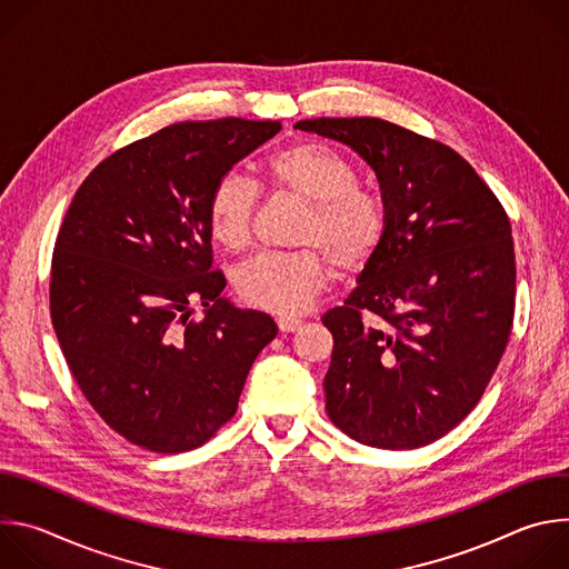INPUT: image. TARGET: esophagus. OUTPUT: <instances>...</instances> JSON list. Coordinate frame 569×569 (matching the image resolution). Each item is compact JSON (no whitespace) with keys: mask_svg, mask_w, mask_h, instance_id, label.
<instances>
[{"mask_svg":"<svg viewBox=\"0 0 569 569\" xmlns=\"http://www.w3.org/2000/svg\"><path fill=\"white\" fill-rule=\"evenodd\" d=\"M277 323H279V331H281V333H295V331L301 329L303 321L297 319V317H279Z\"/></svg>","mask_w":569,"mask_h":569,"instance_id":"1","label":"esophagus"}]
</instances>
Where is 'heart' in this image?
Segmentation results:
<instances>
[{
    "mask_svg": "<svg viewBox=\"0 0 569 569\" xmlns=\"http://www.w3.org/2000/svg\"><path fill=\"white\" fill-rule=\"evenodd\" d=\"M268 180L277 191L306 204L297 242L327 254L342 272L365 268L387 231L382 202L358 189V173L347 159L317 143L283 148L268 161ZM259 189L240 173L222 176L209 198L207 218L216 242L242 250L250 242ZM315 250L259 254L233 274L242 301L274 315H299L327 286L329 261Z\"/></svg>",
    "mask_w": 569,
    "mask_h": 569,
    "instance_id": "obj_1",
    "label": "heart"
}]
</instances>
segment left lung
I'll return each instance as SVG.
<instances>
[{"label":"left lung","instance_id":"obj_1","mask_svg":"<svg viewBox=\"0 0 569 569\" xmlns=\"http://www.w3.org/2000/svg\"><path fill=\"white\" fill-rule=\"evenodd\" d=\"M295 128L367 161L387 213L356 290L321 317L336 342L327 412L371 448L428 446L470 415L507 349L511 222L468 161L439 141L373 117Z\"/></svg>","mask_w":569,"mask_h":569}]
</instances>
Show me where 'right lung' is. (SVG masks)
Masks as SVG:
<instances>
[{
  "label": "right lung",
  "mask_w": 569,
  "mask_h": 569,
  "mask_svg": "<svg viewBox=\"0 0 569 569\" xmlns=\"http://www.w3.org/2000/svg\"><path fill=\"white\" fill-rule=\"evenodd\" d=\"M281 130L279 121H184L108 159L76 191L51 263V319L97 415L152 452L202 446L238 408L277 336L236 308L211 270L216 182ZM202 302L206 315L190 319Z\"/></svg>",
  "instance_id": "right-lung-1"
}]
</instances>
